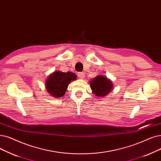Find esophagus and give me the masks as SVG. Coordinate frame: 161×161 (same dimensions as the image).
I'll use <instances>...</instances> for the list:
<instances>
[{
	"label": "esophagus",
	"mask_w": 161,
	"mask_h": 161,
	"mask_svg": "<svg viewBox=\"0 0 161 161\" xmlns=\"http://www.w3.org/2000/svg\"><path fill=\"white\" fill-rule=\"evenodd\" d=\"M78 78L80 79H83V78H84V77H85V74H84V73H83V72H79L78 74Z\"/></svg>",
	"instance_id": "1"
}]
</instances>
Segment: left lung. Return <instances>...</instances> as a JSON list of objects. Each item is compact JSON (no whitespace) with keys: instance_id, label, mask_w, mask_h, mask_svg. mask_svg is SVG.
<instances>
[{"instance_id":"1","label":"left lung","mask_w":161,"mask_h":161,"mask_svg":"<svg viewBox=\"0 0 161 161\" xmlns=\"http://www.w3.org/2000/svg\"><path fill=\"white\" fill-rule=\"evenodd\" d=\"M92 93L98 97L107 96L112 90H113V84L112 81L106 76L99 75L89 81Z\"/></svg>"}]
</instances>
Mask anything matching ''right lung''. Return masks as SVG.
Wrapping results in <instances>:
<instances>
[{"instance_id":"1","label":"right lung","mask_w":161,"mask_h":161,"mask_svg":"<svg viewBox=\"0 0 161 161\" xmlns=\"http://www.w3.org/2000/svg\"><path fill=\"white\" fill-rule=\"evenodd\" d=\"M76 78L77 75L73 72L55 71L47 78L45 88L52 97L59 98L65 94L68 85Z\"/></svg>"}]
</instances>
